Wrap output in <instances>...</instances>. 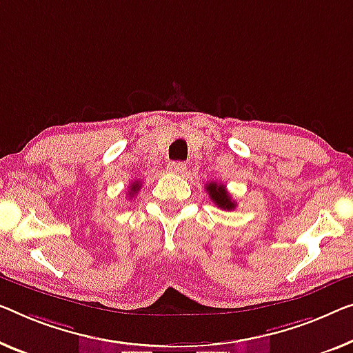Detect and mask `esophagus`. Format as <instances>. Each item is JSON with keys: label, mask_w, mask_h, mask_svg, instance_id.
Here are the masks:
<instances>
[{"label": "esophagus", "mask_w": 353, "mask_h": 353, "mask_svg": "<svg viewBox=\"0 0 353 353\" xmlns=\"http://www.w3.org/2000/svg\"><path fill=\"white\" fill-rule=\"evenodd\" d=\"M187 170V165L183 161H171L168 163V171L174 172V174H182Z\"/></svg>", "instance_id": "1"}]
</instances>
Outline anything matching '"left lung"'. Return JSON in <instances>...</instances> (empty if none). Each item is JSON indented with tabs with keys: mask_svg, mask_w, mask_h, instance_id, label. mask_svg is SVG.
Here are the masks:
<instances>
[{
	"mask_svg": "<svg viewBox=\"0 0 353 353\" xmlns=\"http://www.w3.org/2000/svg\"><path fill=\"white\" fill-rule=\"evenodd\" d=\"M206 190L209 193V196L212 201L217 204L220 209H225V210H231L236 208V204L233 199L230 198V194L227 192V188H225L223 183H217V182H209L206 185Z\"/></svg>",
	"mask_w": 353,
	"mask_h": 353,
	"instance_id": "8db88e82",
	"label": "left lung"
}]
</instances>
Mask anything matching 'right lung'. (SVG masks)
I'll list each match as a JSON object with an SVG mask.
<instances>
[{
    "instance_id": "right-lung-1",
    "label": "right lung",
    "mask_w": 353,
    "mask_h": 353,
    "mask_svg": "<svg viewBox=\"0 0 353 353\" xmlns=\"http://www.w3.org/2000/svg\"><path fill=\"white\" fill-rule=\"evenodd\" d=\"M139 188H141V182H133L130 185V192H128V194H130V198H133L136 193L139 192Z\"/></svg>"
}]
</instances>
